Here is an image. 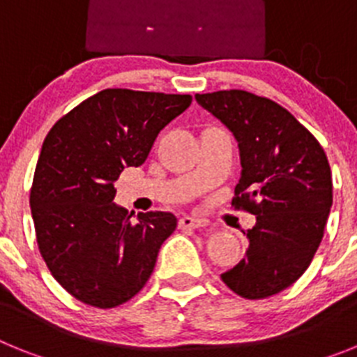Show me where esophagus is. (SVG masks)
Returning <instances> with one entry per match:
<instances>
[{
  "label": "esophagus",
  "instance_id": "1",
  "mask_svg": "<svg viewBox=\"0 0 357 357\" xmlns=\"http://www.w3.org/2000/svg\"><path fill=\"white\" fill-rule=\"evenodd\" d=\"M200 227H206V220L193 216H182L178 220V229H200Z\"/></svg>",
  "mask_w": 357,
  "mask_h": 357
}]
</instances>
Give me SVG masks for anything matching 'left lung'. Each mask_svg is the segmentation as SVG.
<instances>
[{"label": "left lung", "instance_id": "obj_1", "mask_svg": "<svg viewBox=\"0 0 357 357\" xmlns=\"http://www.w3.org/2000/svg\"><path fill=\"white\" fill-rule=\"evenodd\" d=\"M238 139L243 172L232 207L255 216L247 255L222 273L230 291L261 301L307 270L333 206L329 160L307 128L270 98L241 89L197 94Z\"/></svg>", "mask_w": 357, "mask_h": 357}]
</instances>
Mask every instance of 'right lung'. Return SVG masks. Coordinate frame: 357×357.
I'll list each match as a JSON object with an SVG mask.
<instances>
[{
    "mask_svg": "<svg viewBox=\"0 0 357 357\" xmlns=\"http://www.w3.org/2000/svg\"><path fill=\"white\" fill-rule=\"evenodd\" d=\"M193 102L189 94L103 89L48 132L30 189L37 247L73 298L112 309L150 279L176 227L172 213L132 214L112 204L125 166L146 160L157 134Z\"/></svg>",
    "mask_w": 357,
    "mask_h": 357,
    "instance_id": "1",
    "label": "right lung"
}]
</instances>
